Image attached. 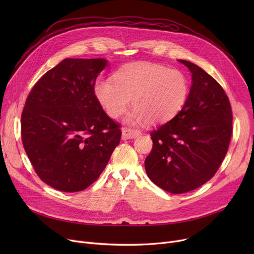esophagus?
Listing matches in <instances>:
<instances>
[{
    "label": "esophagus",
    "instance_id": "34e87169",
    "mask_svg": "<svg viewBox=\"0 0 254 254\" xmlns=\"http://www.w3.org/2000/svg\"><path fill=\"white\" fill-rule=\"evenodd\" d=\"M123 140H128V139H135L137 138L138 136H140L141 131L138 130V129H132V128H123Z\"/></svg>",
    "mask_w": 254,
    "mask_h": 254
}]
</instances>
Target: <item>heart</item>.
<instances>
[{
	"instance_id": "obj_1",
	"label": "heart",
	"mask_w": 254,
	"mask_h": 254,
	"mask_svg": "<svg viewBox=\"0 0 254 254\" xmlns=\"http://www.w3.org/2000/svg\"><path fill=\"white\" fill-rule=\"evenodd\" d=\"M93 91L109 117L123 115L130 100L134 109L127 114V122L155 126L169 122L182 110L189 98L190 83L178 70L151 63H132L114 74V81L97 79Z\"/></svg>"
}]
</instances>
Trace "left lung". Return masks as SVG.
<instances>
[{
  "label": "left lung",
  "instance_id": "8db88e82",
  "mask_svg": "<svg viewBox=\"0 0 254 254\" xmlns=\"http://www.w3.org/2000/svg\"><path fill=\"white\" fill-rule=\"evenodd\" d=\"M191 73L182 110L151 131L153 147L145 159L149 179L171 193H184L215 175L233 131L231 104L216 80L198 65L178 60Z\"/></svg>",
  "mask_w": 254,
  "mask_h": 254
}]
</instances>
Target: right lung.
Masks as SVG:
<instances>
[{"label":"right lung","mask_w":254,"mask_h":254,"mask_svg":"<svg viewBox=\"0 0 254 254\" xmlns=\"http://www.w3.org/2000/svg\"><path fill=\"white\" fill-rule=\"evenodd\" d=\"M105 59H64L45 73L21 115L24 150L42 181L64 192L95 182L118 146L122 131L105 113L93 85Z\"/></svg>","instance_id":"right-lung-1"}]
</instances>
